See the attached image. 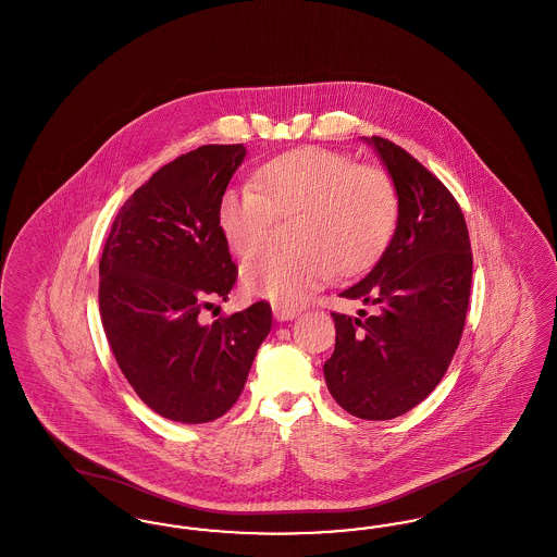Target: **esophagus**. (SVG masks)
Returning <instances> with one entry per match:
<instances>
[{
	"mask_svg": "<svg viewBox=\"0 0 557 557\" xmlns=\"http://www.w3.org/2000/svg\"><path fill=\"white\" fill-rule=\"evenodd\" d=\"M273 315L277 321H286V319H294L298 315L296 307H288V305H273Z\"/></svg>",
	"mask_w": 557,
	"mask_h": 557,
	"instance_id": "34e87169",
	"label": "esophagus"
}]
</instances>
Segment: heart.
<instances>
[{
	"instance_id": "1",
	"label": "heart",
	"mask_w": 557,
	"mask_h": 557,
	"mask_svg": "<svg viewBox=\"0 0 557 557\" xmlns=\"http://www.w3.org/2000/svg\"><path fill=\"white\" fill-rule=\"evenodd\" d=\"M393 177L341 152L302 148L263 164L252 186L230 187L216 223L242 259L261 255L277 219H292L284 252L248 263L242 284L252 296L294 307L336 275L368 271L386 250L398 219Z\"/></svg>"
}]
</instances>
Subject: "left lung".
Masks as SVG:
<instances>
[{"label":"left lung","mask_w":557,"mask_h":557,"mask_svg":"<svg viewBox=\"0 0 557 557\" xmlns=\"http://www.w3.org/2000/svg\"><path fill=\"white\" fill-rule=\"evenodd\" d=\"M366 141L397 186V230L370 273L341 294L375 311L332 313L336 346L323 373L345 411L380 422L420 405L449 368L470 302L472 246L463 212L438 177L384 137Z\"/></svg>","instance_id":"1"}]
</instances>
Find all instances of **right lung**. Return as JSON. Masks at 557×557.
Segmentation results:
<instances>
[{"label":"right lung","instance_id":"obj_1","mask_svg":"<svg viewBox=\"0 0 557 557\" xmlns=\"http://www.w3.org/2000/svg\"><path fill=\"white\" fill-rule=\"evenodd\" d=\"M244 144L200 146L129 196L100 259L108 345L137 397L162 418L207 424L227 413L271 330V307L202 321L238 277L216 205Z\"/></svg>","mask_w":557,"mask_h":557}]
</instances>
